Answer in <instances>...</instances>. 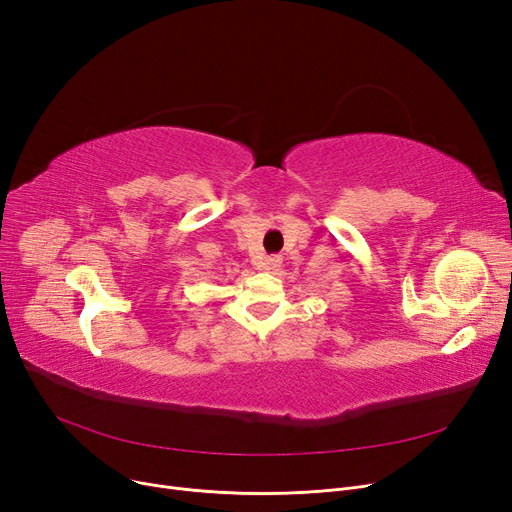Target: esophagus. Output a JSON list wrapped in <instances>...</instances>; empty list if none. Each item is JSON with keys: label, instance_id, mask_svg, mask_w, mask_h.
<instances>
[{"label": "esophagus", "instance_id": "1", "mask_svg": "<svg viewBox=\"0 0 512 512\" xmlns=\"http://www.w3.org/2000/svg\"><path fill=\"white\" fill-rule=\"evenodd\" d=\"M280 265H282V257H280V255H267V257L263 259V263H261V270L274 274V272L280 270Z\"/></svg>", "mask_w": 512, "mask_h": 512}]
</instances>
